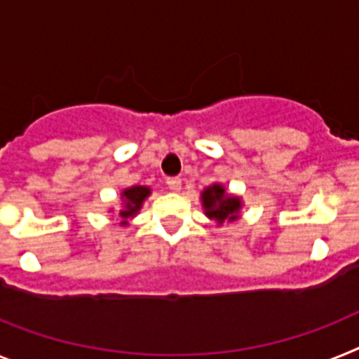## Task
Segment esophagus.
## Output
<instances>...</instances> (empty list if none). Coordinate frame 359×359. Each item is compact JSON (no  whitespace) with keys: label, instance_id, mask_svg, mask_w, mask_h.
Wrapping results in <instances>:
<instances>
[{"label":"esophagus","instance_id":"34e87169","mask_svg":"<svg viewBox=\"0 0 359 359\" xmlns=\"http://www.w3.org/2000/svg\"><path fill=\"white\" fill-rule=\"evenodd\" d=\"M165 184H168V188H170L171 191H179L180 186H182V180H180L179 177H170V179L165 180Z\"/></svg>","mask_w":359,"mask_h":359}]
</instances>
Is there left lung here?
<instances>
[{
  "instance_id": "1",
  "label": "left lung",
  "mask_w": 359,
  "mask_h": 359,
  "mask_svg": "<svg viewBox=\"0 0 359 359\" xmlns=\"http://www.w3.org/2000/svg\"><path fill=\"white\" fill-rule=\"evenodd\" d=\"M203 204L206 215L219 221H236L237 212L241 208V201L237 197H228L221 184H213L203 191Z\"/></svg>"
}]
</instances>
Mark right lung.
<instances>
[{
	"label": "right lung",
	"mask_w": 359,
	"mask_h": 359,
	"mask_svg": "<svg viewBox=\"0 0 359 359\" xmlns=\"http://www.w3.org/2000/svg\"><path fill=\"white\" fill-rule=\"evenodd\" d=\"M147 195H149V188H146V186H133V188L126 189L122 194L123 201H126V208L120 212V217H122V219L133 217L135 213L140 210L144 198H146Z\"/></svg>",
	"instance_id": "obj_1"
}]
</instances>
